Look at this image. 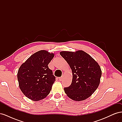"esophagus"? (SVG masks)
<instances>
[{
    "label": "esophagus",
    "mask_w": 122,
    "mask_h": 122,
    "mask_svg": "<svg viewBox=\"0 0 122 122\" xmlns=\"http://www.w3.org/2000/svg\"><path fill=\"white\" fill-rule=\"evenodd\" d=\"M62 77H60V78H59V80H60V81H61L62 80Z\"/></svg>",
    "instance_id": "esophagus-1"
}]
</instances>
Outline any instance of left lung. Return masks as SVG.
<instances>
[{"mask_svg": "<svg viewBox=\"0 0 122 122\" xmlns=\"http://www.w3.org/2000/svg\"><path fill=\"white\" fill-rule=\"evenodd\" d=\"M61 56L72 69L71 85L64 87L65 93L75 101L90 97L98 88L102 75L100 66L90 55L82 50L75 52L61 51Z\"/></svg>", "mask_w": 122, "mask_h": 122, "instance_id": "1", "label": "left lung"}]
</instances>
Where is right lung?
Wrapping results in <instances>:
<instances>
[{
	"instance_id": "1",
	"label": "right lung",
	"mask_w": 122,
	"mask_h": 122,
	"mask_svg": "<svg viewBox=\"0 0 122 122\" xmlns=\"http://www.w3.org/2000/svg\"><path fill=\"white\" fill-rule=\"evenodd\" d=\"M53 53L41 50L32 54L18 70L17 78L22 92L33 101H39L47 96L55 80L48 64Z\"/></svg>"
}]
</instances>
